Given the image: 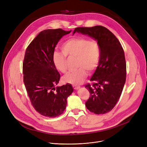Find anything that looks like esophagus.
I'll list each match as a JSON object with an SVG mask.
<instances>
[{"mask_svg": "<svg viewBox=\"0 0 147 147\" xmlns=\"http://www.w3.org/2000/svg\"><path fill=\"white\" fill-rule=\"evenodd\" d=\"M73 88H74V90H78V89L80 88L79 86H76V85H73Z\"/></svg>", "mask_w": 147, "mask_h": 147, "instance_id": "1", "label": "esophagus"}]
</instances>
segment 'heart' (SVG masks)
<instances>
[{"label":"heart","mask_w":147,"mask_h":147,"mask_svg":"<svg viewBox=\"0 0 147 147\" xmlns=\"http://www.w3.org/2000/svg\"><path fill=\"white\" fill-rule=\"evenodd\" d=\"M62 53L55 52L52 55L53 64L57 70L65 73L67 70V59L76 58L77 70L68 73L63 80L66 83L79 85L85 80L87 71L92 73L98 66L100 58V48L95 39L77 36L67 39L61 45Z\"/></svg>","instance_id":"b5f03b06"}]
</instances>
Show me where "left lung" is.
Listing matches in <instances>:
<instances>
[{
    "instance_id": "1",
    "label": "left lung",
    "mask_w": 147,
    "mask_h": 147,
    "mask_svg": "<svg viewBox=\"0 0 147 147\" xmlns=\"http://www.w3.org/2000/svg\"><path fill=\"white\" fill-rule=\"evenodd\" d=\"M76 32L96 40L100 48L99 65L90 79L94 83L86 86L90 93L86 106L95 114L108 113L119 100L125 82L126 63L123 49L115 35L103 26L78 27L73 35Z\"/></svg>"
}]
</instances>
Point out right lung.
<instances>
[{
	"mask_svg": "<svg viewBox=\"0 0 147 147\" xmlns=\"http://www.w3.org/2000/svg\"><path fill=\"white\" fill-rule=\"evenodd\" d=\"M70 31H41L27 47L23 65L24 83L34 109L42 116L55 117L63 113L67 99L73 92L70 84L55 87L60 75L52 62L59 40Z\"/></svg>",
	"mask_w": 147,
	"mask_h": 147,
	"instance_id": "right-lung-1",
	"label": "right lung"
}]
</instances>
